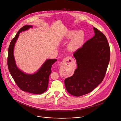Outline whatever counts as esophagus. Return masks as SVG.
<instances>
[{
    "label": "esophagus",
    "instance_id": "1",
    "mask_svg": "<svg viewBox=\"0 0 121 121\" xmlns=\"http://www.w3.org/2000/svg\"><path fill=\"white\" fill-rule=\"evenodd\" d=\"M69 60H73V59L72 58V57H70V56H68V57H67L65 59V61H68Z\"/></svg>",
    "mask_w": 121,
    "mask_h": 121
}]
</instances>
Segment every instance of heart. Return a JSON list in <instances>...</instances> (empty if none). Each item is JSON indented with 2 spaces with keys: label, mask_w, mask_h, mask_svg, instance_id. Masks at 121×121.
I'll return each mask as SVG.
<instances>
[{
  "label": "heart",
  "mask_w": 121,
  "mask_h": 121,
  "mask_svg": "<svg viewBox=\"0 0 121 121\" xmlns=\"http://www.w3.org/2000/svg\"><path fill=\"white\" fill-rule=\"evenodd\" d=\"M76 33L75 31H70L68 34V37L70 38ZM84 38V33L82 31L78 32L73 37L68 44L69 49L71 51H74L77 49L81 45Z\"/></svg>",
  "instance_id": "obj_1"
}]
</instances>
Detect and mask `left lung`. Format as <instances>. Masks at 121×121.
Masks as SVG:
<instances>
[{
    "mask_svg": "<svg viewBox=\"0 0 121 121\" xmlns=\"http://www.w3.org/2000/svg\"><path fill=\"white\" fill-rule=\"evenodd\" d=\"M95 35L73 53L78 67L65 79L67 91L72 95H86L103 81L110 60V48L106 36L94 27Z\"/></svg>",
    "mask_w": 121,
    "mask_h": 121,
    "instance_id": "obj_1",
    "label": "left lung"
}]
</instances>
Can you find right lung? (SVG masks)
Wrapping results in <instances>:
<instances>
[{
  "label": "right lung",
  "instance_id": "right-lung-1",
  "mask_svg": "<svg viewBox=\"0 0 121 121\" xmlns=\"http://www.w3.org/2000/svg\"><path fill=\"white\" fill-rule=\"evenodd\" d=\"M32 27L30 25L24 26L19 30L13 39L8 49L7 63L9 72L18 87L23 91L39 95L45 92L48 89L49 77L52 72L51 67L53 64L57 61V59L46 60L36 73L29 75L17 68L13 55L14 46L20 32Z\"/></svg>",
  "mask_w": 121,
  "mask_h": 121
}]
</instances>
